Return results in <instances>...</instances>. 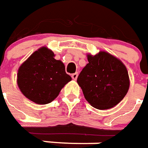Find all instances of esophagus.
<instances>
[{"mask_svg": "<svg viewBox=\"0 0 148 148\" xmlns=\"http://www.w3.org/2000/svg\"><path fill=\"white\" fill-rule=\"evenodd\" d=\"M77 75H78V74H77V73H74V74H72L71 77H72V78H73L74 80H76L77 77Z\"/></svg>", "mask_w": 148, "mask_h": 148, "instance_id": "obj_1", "label": "esophagus"}]
</instances>
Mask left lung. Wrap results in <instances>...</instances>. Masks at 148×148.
<instances>
[{
  "instance_id": "left-lung-1",
  "label": "left lung",
  "mask_w": 148,
  "mask_h": 148,
  "mask_svg": "<svg viewBox=\"0 0 148 148\" xmlns=\"http://www.w3.org/2000/svg\"><path fill=\"white\" fill-rule=\"evenodd\" d=\"M82 69L77 82L85 99L93 107L106 110L116 106L127 95L130 80L125 65L106 51L93 56Z\"/></svg>"
}]
</instances>
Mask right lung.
<instances>
[{"label":"right lung","mask_w":148,"mask_h":148,"mask_svg":"<svg viewBox=\"0 0 148 148\" xmlns=\"http://www.w3.org/2000/svg\"><path fill=\"white\" fill-rule=\"evenodd\" d=\"M16 81L27 99L43 105L56 99L71 77L66 73L63 62L55 59L52 50L43 46L21 65Z\"/></svg>","instance_id":"obj_1"}]
</instances>
